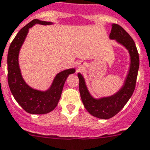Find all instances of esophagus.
Instances as JSON below:
<instances>
[{
    "label": "esophagus",
    "mask_w": 150,
    "mask_h": 150,
    "mask_svg": "<svg viewBox=\"0 0 150 150\" xmlns=\"http://www.w3.org/2000/svg\"><path fill=\"white\" fill-rule=\"evenodd\" d=\"M78 68H79V69H81V68H82V65H81V63H79V64L78 65Z\"/></svg>",
    "instance_id": "obj_1"
}]
</instances>
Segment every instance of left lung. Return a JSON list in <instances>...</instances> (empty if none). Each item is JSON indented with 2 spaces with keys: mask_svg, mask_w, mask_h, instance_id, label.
I'll return each instance as SVG.
<instances>
[{
  "mask_svg": "<svg viewBox=\"0 0 150 150\" xmlns=\"http://www.w3.org/2000/svg\"><path fill=\"white\" fill-rule=\"evenodd\" d=\"M109 38L116 41L128 50L131 57V65L123 86L116 93L110 97L93 98L88 91L84 77L78 74L79 79V92L85 109L93 116L101 119H108L115 116L125 106L132 96L136 86L140 59L137 49L129 34L118 24L112 25Z\"/></svg>",
  "mask_w": 150,
  "mask_h": 150,
  "instance_id": "8db88e82",
  "label": "left lung"
}]
</instances>
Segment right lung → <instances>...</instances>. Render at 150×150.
Returning <instances> with one entry per match:
<instances>
[{"mask_svg":"<svg viewBox=\"0 0 150 150\" xmlns=\"http://www.w3.org/2000/svg\"><path fill=\"white\" fill-rule=\"evenodd\" d=\"M50 25V22L34 19L17 33L10 44L7 55V79L10 91L16 102L30 114H46L57 106L67 77L75 73V69L64 70L56 75L50 88L46 91L33 89L23 80L19 66V53L28 29L34 25Z\"/></svg>","mask_w":150,"mask_h":150,"instance_id":"obj_1","label":"right lung"}]
</instances>
